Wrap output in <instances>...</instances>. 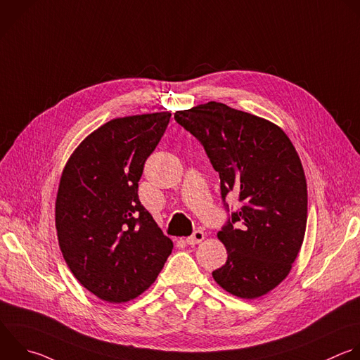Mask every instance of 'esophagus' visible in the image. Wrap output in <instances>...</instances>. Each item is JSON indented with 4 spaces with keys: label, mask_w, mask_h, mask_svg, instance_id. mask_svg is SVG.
I'll return each mask as SVG.
<instances>
[{
    "label": "esophagus",
    "mask_w": 360,
    "mask_h": 360,
    "mask_svg": "<svg viewBox=\"0 0 360 360\" xmlns=\"http://www.w3.org/2000/svg\"><path fill=\"white\" fill-rule=\"evenodd\" d=\"M205 238V233L202 231V230H195L193 233H192V236H189V237H186V245H189V246H195V245H198V243H200L202 240Z\"/></svg>",
    "instance_id": "esophagus-1"
}]
</instances>
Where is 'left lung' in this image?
Listing matches in <instances>:
<instances>
[{"label":"left lung","mask_w":360,"mask_h":360,"mask_svg":"<svg viewBox=\"0 0 360 360\" xmlns=\"http://www.w3.org/2000/svg\"><path fill=\"white\" fill-rule=\"evenodd\" d=\"M219 172L224 206L230 192L243 205L217 233L226 264L212 273L227 292L255 300L290 273L304 242L308 193L301 160L274 123L209 101L175 112Z\"/></svg>","instance_id":"left-lung-1"}]
</instances>
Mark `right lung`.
Masks as SVG:
<instances>
[{"mask_svg":"<svg viewBox=\"0 0 360 360\" xmlns=\"http://www.w3.org/2000/svg\"><path fill=\"white\" fill-rule=\"evenodd\" d=\"M171 112L110 120L73 151L60 176L55 223L76 280L103 301L143 294L158 277L172 242L139 199L144 164Z\"/></svg>","mask_w":360,"mask_h":360,"instance_id":"obj_1","label":"right lung"}]
</instances>
